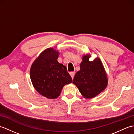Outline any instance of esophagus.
<instances>
[{
	"label": "esophagus",
	"instance_id": "obj_1",
	"mask_svg": "<svg viewBox=\"0 0 134 134\" xmlns=\"http://www.w3.org/2000/svg\"><path fill=\"white\" fill-rule=\"evenodd\" d=\"M70 74L71 76V77H72V78L73 79L74 77V75H75V72H74V71L70 72Z\"/></svg>",
	"mask_w": 134,
	"mask_h": 134
}]
</instances>
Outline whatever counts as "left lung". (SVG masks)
I'll use <instances>...</instances> for the list:
<instances>
[{
  "mask_svg": "<svg viewBox=\"0 0 134 134\" xmlns=\"http://www.w3.org/2000/svg\"><path fill=\"white\" fill-rule=\"evenodd\" d=\"M90 55L83 56L81 69L75 74L72 83L86 98H92L104 90L108 78L101 60L98 58L89 61Z\"/></svg>",
  "mask_w": 134,
  "mask_h": 134,
  "instance_id": "obj_1",
  "label": "left lung"
}]
</instances>
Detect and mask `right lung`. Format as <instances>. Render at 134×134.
Returning <instances> with one entry per match:
<instances>
[{
  "label": "right lung",
  "instance_id": "add662e5",
  "mask_svg": "<svg viewBox=\"0 0 134 134\" xmlns=\"http://www.w3.org/2000/svg\"><path fill=\"white\" fill-rule=\"evenodd\" d=\"M59 53L47 48L33 62L30 76L34 87L41 95L49 99L60 96L64 85L72 82L66 67L57 60Z\"/></svg>",
  "mask_w": 134,
  "mask_h": 134
}]
</instances>
